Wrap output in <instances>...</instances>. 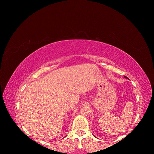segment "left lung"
<instances>
[{"mask_svg": "<svg viewBox=\"0 0 154 154\" xmlns=\"http://www.w3.org/2000/svg\"><path fill=\"white\" fill-rule=\"evenodd\" d=\"M124 77H125V78H127V79H128V78H127V76H124Z\"/></svg>", "mask_w": 154, "mask_h": 154, "instance_id": "obj_1", "label": "left lung"}]
</instances>
